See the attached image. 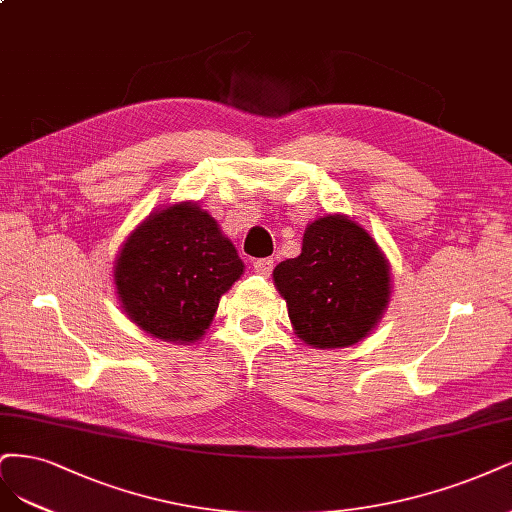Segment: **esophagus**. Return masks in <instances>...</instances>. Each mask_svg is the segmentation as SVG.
Returning a JSON list of instances; mask_svg holds the SVG:
<instances>
[{
	"label": "esophagus",
	"mask_w": 512,
	"mask_h": 512,
	"mask_svg": "<svg viewBox=\"0 0 512 512\" xmlns=\"http://www.w3.org/2000/svg\"><path fill=\"white\" fill-rule=\"evenodd\" d=\"M253 268L257 274L261 276H270L272 268H274V259L272 257H263V259H255L253 261Z\"/></svg>",
	"instance_id": "obj_1"
}]
</instances>
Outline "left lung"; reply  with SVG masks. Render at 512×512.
Returning <instances> with one entry per match:
<instances>
[{
  "label": "left lung",
  "instance_id": "1",
  "mask_svg": "<svg viewBox=\"0 0 512 512\" xmlns=\"http://www.w3.org/2000/svg\"><path fill=\"white\" fill-rule=\"evenodd\" d=\"M272 278L295 336L315 349L361 342L381 323L391 300L389 259L346 214L308 223L302 253L280 261Z\"/></svg>",
  "mask_w": 512,
  "mask_h": 512
}]
</instances>
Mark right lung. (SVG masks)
Returning <instances> with one entry per match:
<instances>
[{
  "mask_svg": "<svg viewBox=\"0 0 512 512\" xmlns=\"http://www.w3.org/2000/svg\"><path fill=\"white\" fill-rule=\"evenodd\" d=\"M244 263L208 210L176 202L136 225L114 259V287L127 319L174 344L202 340L219 300Z\"/></svg>",
  "mask_w": 512,
  "mask_h": 512,
  "instance_id": "add662e5",
  "label": "right lung"
}]
</instances>
